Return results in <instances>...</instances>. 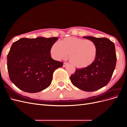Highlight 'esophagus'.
I'll list each match as a JSON object with an SVG mask.
<instances>
[{"label":"esophagus","instance_id":"esophagus-1","mask_svg":"<svg viewBox=\"0 0 127 127\" xmlns=\"http://www.w3.org/2000/svg\"><path fill=\"white\" fill-rule=\"evenodd\" d=\"M67 64H67V63H64V64H63V67H66V66H67Z\"/></svg>","mask_w":127,"mask_h":127}]
</instances>
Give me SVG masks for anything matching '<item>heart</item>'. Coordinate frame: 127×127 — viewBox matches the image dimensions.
<instances>
[{"label": "heart", "mask_w": 127, "mask_h": 127, "mask_svg": "<svg viewBox=\"0 0 127 127\" xmlns=\"http://www.w3.org/2000/svg\"><path fill=\"white\" fill-rule=\"evenodd\" d=\"M52 56L56 59H64L68 54L69 62L77 68L90 66L97 56V47L94 42L76 37L64 38L52 45L50 50Z\"/></svg>", "instance_id": "b5f03b06"}]
</instances>
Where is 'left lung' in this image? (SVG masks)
Listing matches in <instances>:
<instances>
[{
	"mask_svg": "<svg viewBox=\"0 0 127 127\" xmlns=\"http://www.w3.org/2000/svg\"><path fill=\"white\" fill-rule=\"evenodd\" d=\"M94 42L97 47V56L90 66L77 69L70 76L72 84L86 92L97 91L109 83L116 68L117 56L115 45L106 37L83 36Z\"/></svg>",
	"mask_w": 127,
	"mask_h": 127,
	"instance_id": "1",
	"label": "left lung"
}]
</instances>
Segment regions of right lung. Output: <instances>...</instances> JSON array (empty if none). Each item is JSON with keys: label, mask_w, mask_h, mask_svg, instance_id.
Wrapping results in <instances>:
<instances>
[{"label": "right lung", "mask_w": 127, "mask_h": 127, "mask_svg": "<svg viewBox=\"0 0 127 127\" xmlns=\"http://www.w3.org/2000/svg\"><path fill=\"white\" fill-rule=\"evenodd\" d=\"M58 39L22 38L13 43L7 55V69L11 82L19 89L33 93L50 85L53 72L64 64L50 55L51 48Z\"/></svg>", "instance_id": "obj_1"}]
</instances>
